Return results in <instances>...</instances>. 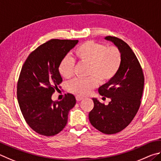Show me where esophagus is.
Segmentation results:
<instances>
[{
    "instance_id": "1",
    "label": "esophagus",
    "mask_w": 161,
    "mask_h": 161,
    "mask_svg": "<svg viewBox=\"0 0 161 161\" xmlns=\"http://www.w3.org/2000/svg\"><path fill=\"white\" fill-rule=\"evenodd\" d=\"M75 98H76V100H77L78 102H79V101H80V100H83V97H80V96H76Z\"/></svg>"
}]
</instances>
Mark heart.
Masks as SVG:
<instances>
[{"label":"heart","mask_w":161,"mask_h":161,"mask_svg":"<svg viewBox=\"0 0 161 161\" xmlns=\"http://www.w3.org/2000/svg\"><path fill=\"white\" fill-rule=\"evenodd\" d=\"M73 56L78 63L88 65V78H75L69 83V91L77 95L84 96L100 83L112 80L119 71L122 55L119 48L88 41L79 45L73 51ZM75 62L69 56H65L58 65L61 75L69 79L73 75Z\"/></svg>","instance_id":"heart-1"}]
</instances>
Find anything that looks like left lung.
Here are the masks:
<instances>
[{
	"label": "left lung",
	"mask_w": 161,
	"mask_h": 161,
	"mask_svg": "<svg viewBox=\"0 0 161 161\" xmlns=\"http://www.w3.org/2000/svg\"><path fill=\"white\" fill-rule=\"evenodd\" d=\"M119 48L122 64L117 75L98 89L102 96L110 99L108 105L92 98L94 108L89 113L91 125L103 134H113L126 128L141 105L144 76L136 55L126 42L115 36L105 38Z\"/></svg>",
	"instance_id": "8db88e82"
}]
</instances>
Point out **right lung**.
<instances>
[{
    "instance_id": "right-lung-1",
    "label": "right lung",
    "mask_w": 161,
    "mask_h": 161,
    "mask_svg": "<svg viewBox=\"0 0 161 161\" xmlns=\"http://www.w3.org/2000/svg\"><path fill=\"white\" fill-rule=\"evenodd\" d=\"M78 42L51 39L33 51L22 67L17 87L19 108L27 125L43 136H54L63 130L75 105L72 94L54 102L52 95L62 82L59 63Z\"/></svg>"
}]
</instances>
